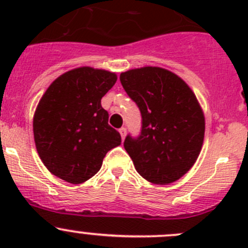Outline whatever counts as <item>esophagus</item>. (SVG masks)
I'll return each instance as SVG.
<instances>
[{"mask_svg": "<svg viewBox=\"0 0 248 248\" xmlns=\"http://www.w3.org/2000/svg\"><path fill=\"white\" fill-rule=\"evenodd\" d=\"M119 132H120V134H121V138H122V140H124V137H126V133H127L126 128H124V127H121V128L119 129Z\"/></svg>", "mask_w": 248, "mask_h": 248, "instance_id": "obj_1", "label": "esophagus"}]
</instances>
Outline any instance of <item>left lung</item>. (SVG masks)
<instances>
[{"label":"left lung","instance_id":"1","mask_svg":"<svg viewBox=\"0 0 248 248\" xmlns=\"http://www.w3.org/2000/svg\"><path fill=\"white\" fill-rule=\"evenodd\" d=\"M120 80L142 117L138 138L124 139L127 154L149 182H175L193 167L204 141L205 117L196 94L179 76L161 67L129 69Z\"/></svg>","mask_w":248,"mask_h":248}]
</instances>
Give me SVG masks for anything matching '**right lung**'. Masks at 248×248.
<instances>
[{"mask_svg":"<svg viewBox=\"0 0 248 248\" xmlns=\"http://www.w3.org/2000/svg\"><path fill=\"white\" fill-rule=\"evenodd\" d=\"M117 76L79 67L50 84L33 115L37 152L47 170L71 184H82L101 169L107 152L121 144L108 124L101 99Z\"/></svg>","mask_w":248,"mask_h":248,"instance_id":"right-lung-1","label":"right lung"}]
</instances>
